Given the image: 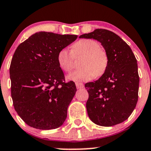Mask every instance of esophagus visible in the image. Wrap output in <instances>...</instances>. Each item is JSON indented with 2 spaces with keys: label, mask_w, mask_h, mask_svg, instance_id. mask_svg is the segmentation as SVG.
Wrapping results in <instances>:
<instances>
[{
  "label": "esophagus",
  "mask_w": 151,
  "mask_h": 151,
  "mask_svg": "<svg viewBox=\"0 0 151 151\" xmlns=\"http://www.w3.org/2000/svg\"><path fill=\"white\" fill-rule=\"evenodd\" d=\"M75 85L77 89H81V88H84V85L81 83H75Z\"/></svg>",
  "instance_id": "1"
}]
</instances>
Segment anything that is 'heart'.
I'll list each match as a JSON object with an SVG mask.
<instances>
[{"instance_id": "heart-1", "label": "heart", "mask_w": 151, "mask_h": 151, "mask_svg": "<svg viewBox=\"0 0 151 151\" xmlns=\"http://www.w3.org/2000/svg\"><path fill=\"white\" fill-rule=\"evenodd\" d=\"M98 42L93 39H84L74 44L71 52L66 48L59 51L58 62L63 71L69 73L74 68V57L84 55L80 66L83 67L68 76V80L76 81H88L94 76L102 75L106 70L108 58L104 50L100 48Z\"/></svg>"}]
</instances>
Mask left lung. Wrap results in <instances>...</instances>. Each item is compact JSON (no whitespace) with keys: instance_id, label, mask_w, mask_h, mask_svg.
Here are the masks:
<instances>
[{"instance_id":"obj_1","label":"left lung","mask_w":151,"mask_h":151,"mask_svg":"<svg viewBox=\"0 0 151 151\" xmlns=\"http://www.w3.org/2000/svg\"><path fill=\"white\" fill-rule=\"evenodd\" d=\"M80 38L93 39L104 47L108 63L103 75L85 85L90 119L101 126H112L126 121L136 106L139 77L137 59L120 36L105 29H96Z\"/></svg>"}]
</instances>
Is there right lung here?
I'll return each instance as SVG.
<instances>
[{
  "label": "right lung",
  "mask_w": 151,
  "mask_h": 151,
  "mask_svg": "<svg viewBox=\"0 0 151 151\" xmlns=\"http://www.w3.org/2000/svg\"><path fill=\"white\" fill-rule=\"evenodd\" d=\"M76 35L39 32L15 50L9 68L14 109L28 126L49 130L61 126L75 95L74 82L66 83L58 54Z\"/></svg>",
  "instance_id": "right-lung-1"
}]
</instances>
